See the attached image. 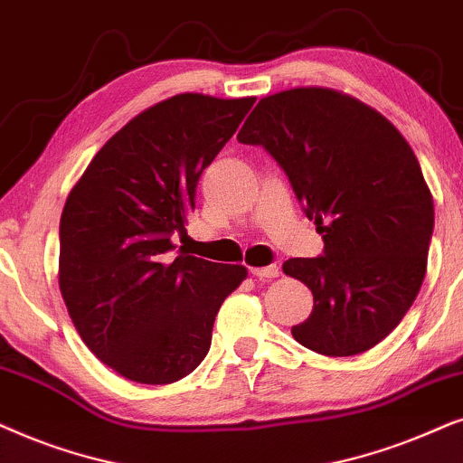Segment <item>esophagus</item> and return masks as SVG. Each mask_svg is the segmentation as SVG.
Returning <instances> with one entry per match:
<instances>
[{
	"instance_id": "esophagus-1",
	"label": "esophagus",
	"mask_w": 463,
	"mask_h": 463,
	"mask_svg": "<svg viewBox=\"0 0 463 463\" xmlns=\"http://www.w3.org/2000/svg\"><path fill=\"white\" fill-rule=\"evenodd\" d=\"M250 270L251 275L260 277V279H273V277H279V267H277V264H270V267H256Z\"/></svg>"
}]
</instances>
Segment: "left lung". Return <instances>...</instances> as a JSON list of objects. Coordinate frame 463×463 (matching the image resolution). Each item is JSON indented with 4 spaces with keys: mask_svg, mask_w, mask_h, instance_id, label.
Wrapping results in <instances>:
<instances>
[{
    "mask_svg": "<svg viewBox=\"0 0 463 463\" xmlns=\"http://www.w3.org/2000/svg\"><path fill=\"white\" fill-rule=\"evenodd\" d=\"M237 139L267 147L324 239V256L283 262L313 294L292 336L332 357L373 349L428 269L434 199L409 141L377 109L322 86L260 99Z\"/></svg>",
    "mask_w": 463,
    "mask_h": 463,
    "instance_id": "1",
    "label": "left lung"
}]
</instances>
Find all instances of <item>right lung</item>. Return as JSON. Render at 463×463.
I'll return each instance as SVG.
<instances>
[{
  "label": "right lung",
  "mask_w": 463,
  "mask_h": 463,
  "mask_svg": "<svg viewBox=\"0 0 463 463\" xmlns=\"http://www.w3.org/2000/svg\"><path fill=\"white\" fill-rule=\"evenodd\" d=\"M254 97L182 92L106 141L61 213L59 288L86 347L128 381L167 385L201 364L218 309L248 269L174 254L203 169Z\"/></svg>",
  "instance_id": "right-lung-1"
}]
</instances>
